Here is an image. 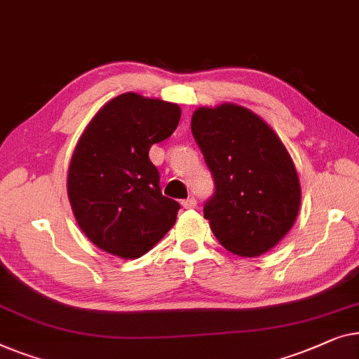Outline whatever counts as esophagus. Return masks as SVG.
<instances>
[{
	"mask_svg": "<svg viewBox=\"0 0 359 359\" xmlns=\"http://www.w3.org/2000/svg\"><path fill=\"white\" fill-rule=\"evenodd\" d=\"M182 206H184L185 210H194L196 206V200L195 198H187V200H182Z\"/></svg>",
	"mask_w": 359,
	"mask_h": 359,
	"instance_id": "esophagus-1",
	"label": "esophagus"
}]
</instances>
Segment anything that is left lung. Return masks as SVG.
Returning <instances> with one entry per match:
<instances>
[{
	"instance_id": "1",
	"label": "left lung",
	"mask_w": 359,
	"mask_h": 359,
	"mask_svg": "<svg viewBox=\"0 0 359 359\" xmlns=\"http://www.w3.org/2000/svg\"><path fill=\"white\" fill-rule=\"evenodd\" d=\"M191 133L215 179L216 191L203 213L216 239L241 257L273 249L301 206L299 177L280 136L232 102L196 109Z\"/></svg>"
}]
</instances>
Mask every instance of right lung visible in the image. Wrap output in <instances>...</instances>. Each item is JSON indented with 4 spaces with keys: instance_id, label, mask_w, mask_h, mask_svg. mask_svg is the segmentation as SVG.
<instances>
[{
    "instance_id": "obj_1",
    "label": "right lung",
    "mask_w": 359,
    "mask_h": 359,
    "mask_svg": "<svg viewBox=\"0 0 359 359\" xmlns=\"http://www.w3.org/2000/svg\"><path fill=\"white\" fill-rule=\"evenodd\" d=\"M180 114L177 104L125 93L102 105L79 136L68 198L81 231L100 250L138 259L175 224L180 205L161 194L149 149L174 133Z\"/></svg>"
}]
</instances>
